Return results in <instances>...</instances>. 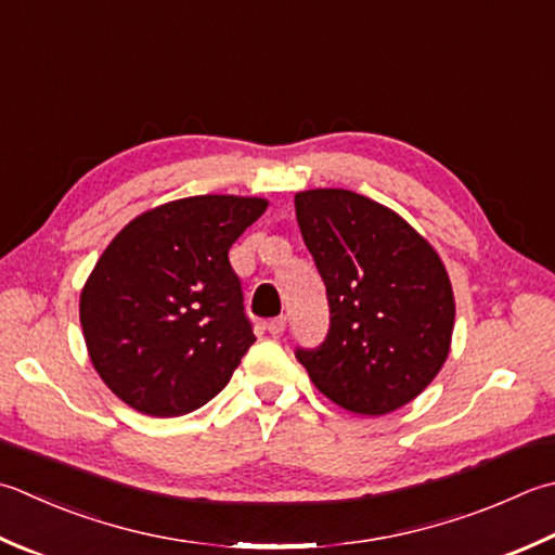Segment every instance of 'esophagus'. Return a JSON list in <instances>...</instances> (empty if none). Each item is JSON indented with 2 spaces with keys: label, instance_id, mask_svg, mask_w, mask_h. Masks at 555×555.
<instances>
[{
  "label": "esophagus",
  "instance_id": "obj_1",
  "mask_svg": "<svg viewBox=\"0 0 555 555\" xmlns=\"http://www.w3.org/2000/svg\"><path fill=\"white\" fill-rule=\"evenodd\" d=\"M267 330H269V334H281L286 330V314H279V318H274V320H269L267 322Z\"/></svg>",
  "mask_w": 555,
  "mask_h": 555
}]
</instances>
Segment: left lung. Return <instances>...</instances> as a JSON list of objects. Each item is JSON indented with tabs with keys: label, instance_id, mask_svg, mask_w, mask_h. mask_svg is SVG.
Here are the masks:
<instances>
[{
	"label": "left lung",
	"instance_id": "1",
	"mask_svg": "<svg viewBox=\"0 0 555 555\" xmlns=\"http://www.w3.org/2000/svg\"><path fill=\"white\" fill-rule=\"evenodd\" d=\"M296 216L330 300L327 336L296 358L351 414L409 404L450 353L454 296L438 253L399 214L351 190L298 192Z\"/></svg>",
	"mask_w": 555,
	"mask_h": 555
}]
</instances>
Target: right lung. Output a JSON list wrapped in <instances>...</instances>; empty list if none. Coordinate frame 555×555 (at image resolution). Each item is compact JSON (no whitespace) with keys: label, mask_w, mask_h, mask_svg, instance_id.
Returning <instances> with one entry per match:
<instances>
[{"label":"right lung","mask_w":555,"mask_h":555,"mask_svg":"<svg viewBox=\"0 0 555 555\" xmlns=\"http://www.w3.org/2000/svg\"><path fill=\"white\" fill-rule=\"evenodd\" d=\"M267 199L202 194L156 206L119 231L81 291L91 363L146 416H182L228 385L255 344L228 249Z\"/></svg>","instance_id":"obj_1"}]
</instances>
